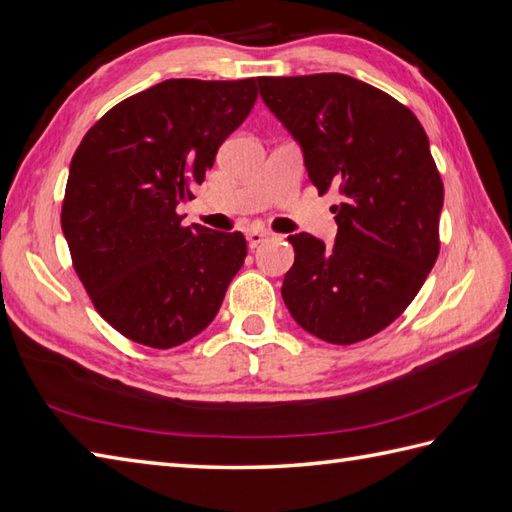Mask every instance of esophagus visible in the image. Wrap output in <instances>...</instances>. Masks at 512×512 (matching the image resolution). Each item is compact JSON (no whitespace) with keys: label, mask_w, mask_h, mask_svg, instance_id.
<instances>
[{"label":"esophagus","mask_w":512,"mask_h":512,"mask_svg":"<svg viewBox=\"0 0 512 512\" xmlns=\"http://www.w3.org/2000/svg\"><path fill=\"white\" fill-rule=\"evenodd\" d=\"M270 235H272V233H270V231H266V229H248V231H246L248 246H251V248H257L261 242L268 240Z\"/></svg>","instance_id":"1"}]
</instances>
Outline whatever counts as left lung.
Wrapping results in <instances>:
<instances>
[{
	"label": "left lung",
	"instance_id": "1",
	"mask_svg": "<svg viewBox=\"0 0 512 512\" xmlns=\"http://www.w3.org/2000/svg\"><path fill=\"white\" fill-rule=\"evenodd\" d=\"M299 141L310 181L338 187V235L325 246L290 235L294 264L281 296L307 334L331 344L371 338L397 320L436 264L443 181L408 106L344 74L257 78Z\"/></svg>",
	"mask_w": 512,
	"mask_h": 512
}]
</instances>
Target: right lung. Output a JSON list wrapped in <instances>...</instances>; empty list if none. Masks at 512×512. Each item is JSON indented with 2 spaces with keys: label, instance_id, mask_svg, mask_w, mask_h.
Returning a JSON list of instances; mask_svg holds the SVG:
<instances>
[{
  "label": "right lung",
  "instance_id": "obj_1",
  "mask_svg": "<svg viewBox=\"0 0 512 512\" xmlns=\"http://www.w3.org/2000/svg\"><path fill=\"white\" fill-rule=\"evenodd\" d=\"M255 100V78L163 80L115 104L74 152L61 227L93 307L128 340L172 349L216 318L246 240L183 227L176 207Z\"/></svg>",
  "mask_w": 512,
  "mask_h": 512
}]
</instances>
